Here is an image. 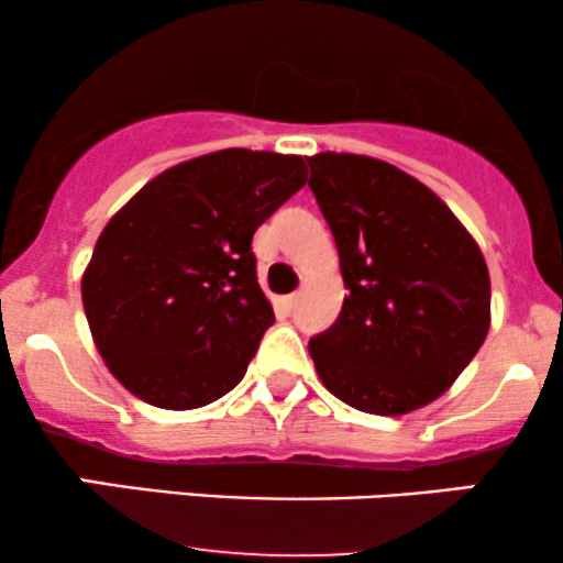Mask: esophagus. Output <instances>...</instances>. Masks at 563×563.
Listing matches in <instances>:
<instances>
[{"label":"esophagus","mask_w":563,"mask_h":563,"mask_svg":"<svg viewBox=\"0 0 563 563\" xmlns=\"http://www.w3.org/2000/svg\"><path fill=\"white\" fill-rule=\"evenodd\" d=\"M296 303H299V296L290 294V296H286V299H283V309H286V312H294Z\"/></svg>","instance_id":"34e87169"}]
</instances>
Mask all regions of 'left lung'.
I'll use <instances>...</instances> for the list:
<instances>
[{
    "label": "left lung",
    "instance_id": "8db88e82",
    "mask_svg": "<svg viewBox=\"0 0 563 563\" xmlns=\"http://www.w3.org/2000/svg\"><path fill=\"white\" fill-rule=\"evenodd\" d=\"M339 249V320L309 341L328 391L354 410L405 416L455 384L489 331L479 245L434 190L357 153L307 158Z\"/></svg>",
    "mask_w": 563,
    "mask_h": 563
}]
</instances>
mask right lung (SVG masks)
<instances>
[{
    "label": "right lung",
    "instance_id": "obj_1",
    "mask_svg": "<svg viewBox=\"0 0 563 563\" xmlns=\"http://www.w3.org/2000/svg\"><path fill=\"white\" fill-rule=\"evenodd\" d=\"M303 183L301 156L228 147L161 172L115 211L81 301L126 391L196 410L235 389L275 322L251 238Z\"/></svg>",
    "mask_w": 563,
    "mask_h": 563
}]
</instances>
